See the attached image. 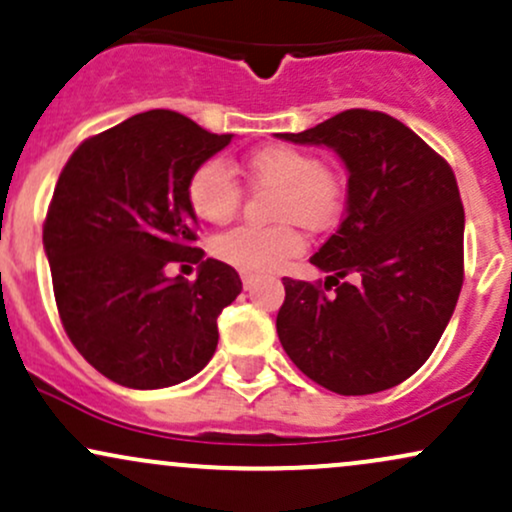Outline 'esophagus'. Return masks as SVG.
<instances>
[{"instance_id": "1", "label": "esophagus", "mask_w": 512, "mask_h": 512, "mask_svg": "<svg viewBox=\"0 0 512 512\" xmlns=\"http://www.w3.org/2000/svg\"><path fill=\"white\" fill-rule=\"evenodd\" d=\"M242 282H244V290H254V285L258 282V278L254 273H244L242 275Z\"/></svg>"}]
</instances>
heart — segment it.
<instances>
[{
  "mask_svg": "<svg viewBox=\"0 0 512 512\" xmlns=\"http://www.w3.org/2000/svg\"><path fill=\"white\" fill-rule=\"evenodd\" d=\"M244 174L254 186L275 189L273 220L285 225L237 227L220 234L213 249L222 261L251 270L273 273L290 258L302 254L304 239L290 222L311 232L328 230L340 218L345 203V184L338 170L323 165L314 153L294 146H263L244 158ZM189 206L201 220L222 225L242 206V186L225 162L213 158L201 162L186 184Z\"/></svg>",
  "mask_w": 512,
  "mask_h": 512,
  "instance_id": "obj_1",
  "label": "heart"
}]
</instances>
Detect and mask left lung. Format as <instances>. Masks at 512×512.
<instances>
[{"label":"left lung","mask_w":512,"mask_h":512,"mask_svg":"<svg viewBox=\"0 0 512 512\" xmlns=\"http://www.w3.org/2000/svg\"><path fill=\"white\" fill-rule=\"evenodd\" d=\"M278 138L333 148L350 174L345 218L311 256L330 273L323 287L282 278V347L333 393L398 386L431 357L460 297L465 208L455 174L410 126L383 112L345 110ZM347 274L354 283L339 282Z\"/></svg>","instance_id":"1"}]
</instances>
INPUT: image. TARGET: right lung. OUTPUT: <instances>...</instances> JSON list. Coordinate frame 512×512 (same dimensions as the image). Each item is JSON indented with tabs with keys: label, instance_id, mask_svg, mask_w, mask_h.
<instances>
[{
	"label": "right lung",
	"instance_id": "right-lung-1",
	"mask_svg": "<svg viewBox=\"0 0 512 512\" xmlns=\"http://www.w3.org/2000/svg\"><path fill=\"white\" fill-rule=\"evenodd\" d=\"M232 141L184 114L150 110L90 136L64 165L42 227L59 318L90 366L155 390L196 376L218 347L237 270L203 258L186 184ZM170 262H198L194 283Z\"/></svg>",
	"mask_w": 512,
	"mask_h": 512
}]
</instances>
